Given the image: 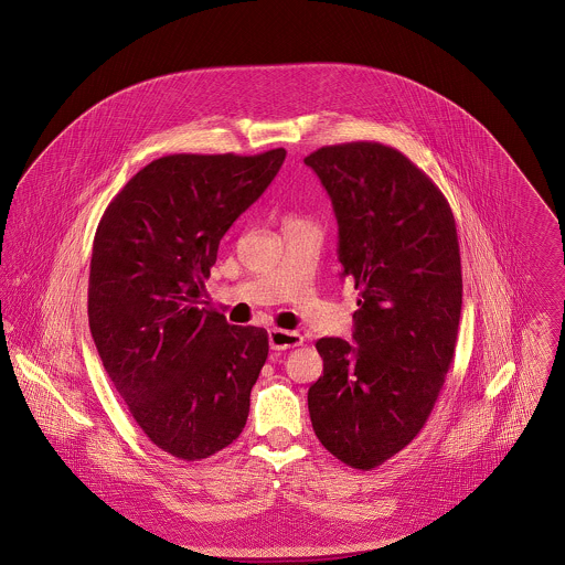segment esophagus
Wrapping results in <instances>:
<instances>
[{"label":"esophagus","mask_w":565,"mask_h":565,"mask_svg":"<svg viewBox=\"0 0 565 565\" xmlns=\"http://www.w3.org/2000/svg\"><path fill=\"white\" fill-rule=\"evenodd\" d=\"M302 343H305V337L300 332L280 330V328H271L269 330V345H271V350H289V348H298Z\"/></svg>","instance_id":"34e87169"}]
</instances>
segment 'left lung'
Listing matches in <instances>:
<instances>
[{
  "instance_id": "left-lung-1",
  "label": "left lung",
  "mask_w": 565,
  "mask_h": 565,
  "mask_svg": "<svg viewBox=\"0 0 565 565\" xmlns=\"http://www.w3.org/2000/svg\"><path fill=\"white\" fill-rule=\"evenodd\" d=\"M305 162L330 195L341 278L354 282V343L323 337L309 413L323 448L372 470L424 428L450 370L461 318V256L448 200L403 152L326 146Z\"/></svg>"
}]
</instances>
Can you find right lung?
<instances>
[{"instance_id": "right-lung-1", "label": "right lung", "mask_w": 565, "mask_h": 565, "mask_svg": "<svg viewBox=\"0 0 565 565\" xmlns=\"http://www.w3.org/2000/svg\"><path fill=\"white\" fill-rule=\"evenodd\" d=\"M287 152L169 154L146 164L104 211L90 254L88 326L135 422L182 461L242 435L267 359V330L200 309L235 220Z\"/></svg>"}]
</instances>
